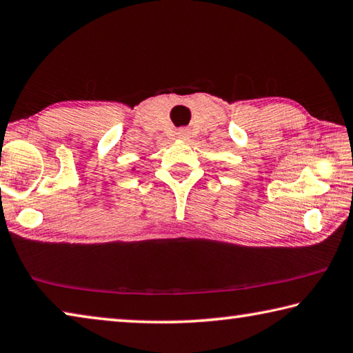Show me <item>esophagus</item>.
I'll return each instance as SVG.
<instances>
[{"instance_id": "1", "label": "esophagus", "mask_w": 353, "mask_h": 353, "mask_svg": "<svg viewBox=\"0 0 353 353\" xmlns=\"http://www.w3.org/2000/svg\"><path fill=\"white\" fill-rule=\"evenodd\" d=\"M177 139L181 140H188L190 139V130L187 128H182L177 130Z\"/></svg>"}]
</instances>
